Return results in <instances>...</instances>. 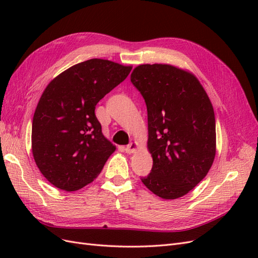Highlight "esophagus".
<instances>
[{"instance_id":"1","label":"esophagus","mask_w":258,"mask_h":258,"mask_svg":"<svg viewBox=\"0 0 258 258\" xmlns=\"http://www.w3.org/2000/svg\"><path fill=\"white\" fill-rule=\"evenodd\" d=\"M138 148V144L136 142H131L130 144H128L126 147H124V151H126V153L128 154H131V153H135L137 151Z\"/></svg>"}]
</instances>
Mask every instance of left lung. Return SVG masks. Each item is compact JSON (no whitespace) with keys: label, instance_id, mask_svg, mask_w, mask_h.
<instances>
[{"label":"left lung","instance_id":"1","mask_svg":"<svg viewBox=\"0 0 258 258\" xmlns=\"http://www.w3.org/2000/svg\"><path fill=\"white\" fill-rule=\"evenodd\" d=\"M147 108L153 168L143 184L163 199L184 196L205 178L215 157L213 106L192 74L169 64H142L131 74Z\"/></svg>","mask_w":258,"mask_h":258}]
</instances>
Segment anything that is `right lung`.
<instances>
[{"instance_id": "obj_1", "label": "right lung", "mask_w": 258, "mask_h": 258, "mask_svg": "<svg viewBox=\"0 0 258 258\" xmlns=\"http://www.w3.org/2000/svg\"><path fill=\"white\" fill-rule=\"evenodd\" d=\"M131 69L90 59L66 70L44 90L33 116L32 153L37 168L57 188L72 191L89 184L114 153L95 110Z\"/></svg>"}]
</instances>
